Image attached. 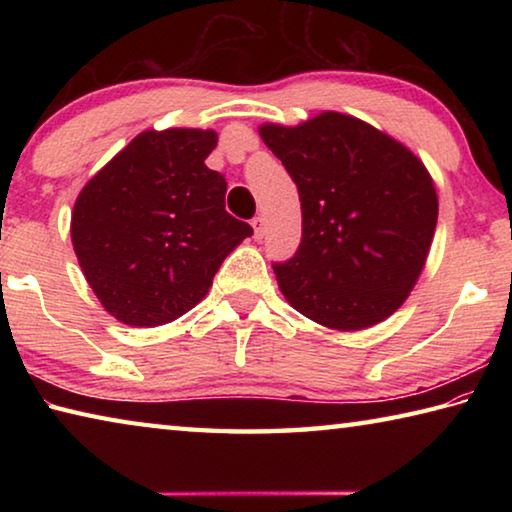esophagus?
<instances>
[{
  "mask_svg": "<svg viewBox=\"0 0 512 512\" xmlns=\"http://www.w3.org/2000/svg\"><path fill=\"white\" fill-rule=\"evenodd\" d=\"M253 230H255V239H264L266 235V221L262 216H255L253 219Z\"/></svg>",
  "mask_w": 512,
  "mask_h": 512,
  "instance_id": "esophagus-1",
  "label": "esophagus"
}]
</instances>
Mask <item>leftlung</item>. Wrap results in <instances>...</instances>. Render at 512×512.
Listing matches in <instances>:
<instances>
[{"label": "left lung", "mask_w": 512, "mask_h": 512, "mask_svg": "<svg viewBox=\"0 0 512 512\" xmlns=\"http://www.w3.org/2000/svg\"><path fill=\"white\" fill-rule=\"evenodd\" d=\"M259 135L300 194V246L273 264L284 298L341 332L381 323L429 255L438 221L429 171L391 135L341 112L293 128L264 124Z\"/></svg>", "instance_id": "left-lung-1"}]
</instances>
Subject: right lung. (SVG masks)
I'll return each instance as SVG.
<instances>
[{"mask_svg": "<svg viewBox=\"0 0 512 512\" xmlns=\"http://www.w3.org/2000/svg\"><path fill=\"white\" fill-rule=\"evenodd\" d=\"M216 140L201 128L144 131L76 198V257L121 323L155 327L187 314L223 259L253 235L225 212L228 183L205 164Z\"/></svg>", "mask_w": 512, "mask_h": 512, "instance_id": "right-lung-1", "label": "right lung"}]
</instances>
